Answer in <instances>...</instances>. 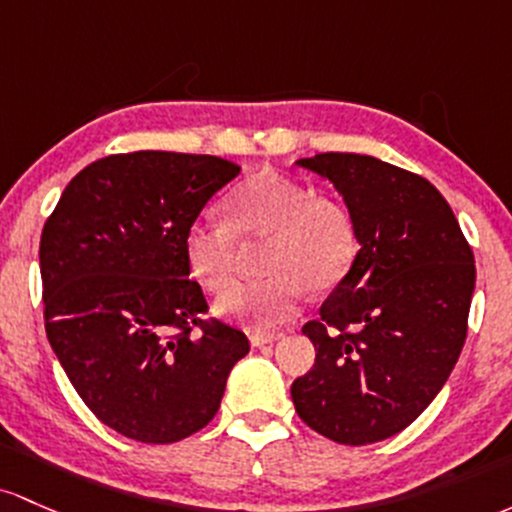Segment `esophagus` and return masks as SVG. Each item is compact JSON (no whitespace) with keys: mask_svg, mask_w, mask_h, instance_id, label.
I'll return each mask as SVG.
<instances>
[{"mask_svg":"<svg viewBox=\"0 0 512 512\" xmlns=\"http://www.w3.org/2000/svg\"><path fill=\"white\" fill-rule=\"evenodd\" d=\"M280 336H283V333H254V336H251V346L263 348V346H268V343L278 341Z\"/></svg>","mask_w":512,"mask_h":512,"instance_id":"esophagus-1","label":"esophagus"}]
</instances>
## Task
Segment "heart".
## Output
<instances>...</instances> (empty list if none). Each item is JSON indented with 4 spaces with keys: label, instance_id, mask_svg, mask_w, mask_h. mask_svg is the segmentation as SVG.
Masks as SVG:
<instances>
[{
    "label": "heart",
    "instance_id": "heart-1",
    "mask_svg": "<svg viewBox=\"0 0 512 512\" xmlns=\"http://www.w3.org/2000/svg\"><path fill=\"white\" fill-rule=\"evenodd\" d=\"M227 220L198 217L183 237L188 268L208 290L234 280L239 239L271 237L266 273L258 283L234 285L217 302L225 317L273 329L300 312L304 292L338 285L358 256V227L341 200L314 195L278 171H258L225 198Z\"/></svg>",
    "mask_w": 512,
    "mask_h": 512
}]
</instances>
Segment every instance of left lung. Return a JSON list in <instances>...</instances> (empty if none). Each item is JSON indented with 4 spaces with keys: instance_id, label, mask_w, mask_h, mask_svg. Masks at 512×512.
<instances>
[{
    "instance_id": "left-lung-1",
    "label": "left lung",
    "mask_w": 512,
    "mask_h": 512,
    "mask_svg": "<svg viewBox=\"0 0 512 512\" xmlns=\"http://www.w3.org/2000/svg\"><path fill=\"white\" fill-rule=\"evenodd\" d=\"M297 166L333 183L360 251L319 319L302 326L312 370L292 382L297 416L341 445L411 426L450 377L474 295V254L433 183L367 154L326 152Z\"/></svg>"
}]
</instances>
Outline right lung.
<instances>
[{"instance_id": "add662e5", "label": "right lung", "mask_w": 512, "mask_h": 512, "mask_svg": "<svg viewBox=\"0 0 512 512\" xmlns=\"http://www.w3.org/2000/svg\"><path fill=\"white\" fill-rule=\"evenodd\" d=\"M239 174L210 154H111L79 171L40 237L45 333L91 413L149 445L212 421L249 338L208 312L183 237Z\"/></svg>"}]
</instances>
